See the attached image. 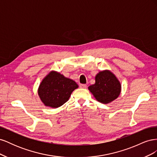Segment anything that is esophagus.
<instances>
[{"label":"esophagus","instance_id":"34e87169","mask_svg":"<svg viewBox=\"0 0 157 157\" xmlns=\"http://www.w3.org/2000/svg\"><path fill=\"white\" fill-rule=\"evenodd\" d=\"M80 87L82 88H86L87 87V85L85 84H80Z\"/></svg>","mask_w":157,"mask_h":157}]
</instances>
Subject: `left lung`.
Instances as JSON below:
<instances>
[{
    "label": "left lung",
    "instance_id": "1",
    "mask_svg": "<svg viewBox=\"0 0 157 157\" xmlns=\"http://www.w3.org/2000/svg\"><path fill=\"white\" fill-rule=\"evenodd\" d=\"M88 89L98 101L108 103L119 96L121 85L111 71H103L96 76V83L90 86Z\"/></svg>",
    "mask_w": 157,
    "mask_h": 157
}]
</instances>
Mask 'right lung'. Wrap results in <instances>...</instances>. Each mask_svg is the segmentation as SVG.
Masks as SVG:
<instances>
[{"label":"right lung","mask_w":157,"mask_h":157,"mask_svg":"<svg viewBox=\"0 0 157 157\" xmlns=\"http://www.w3.org/2000/svg\"><path fill=\"white\" fill-rule=\"evenodd\" d=\"M78 87L74 80L52 71L40 83L38 94L46 106L57 108L67 102L71 93Z\"/></svg>","instance_id":"1"}]
</instances>
